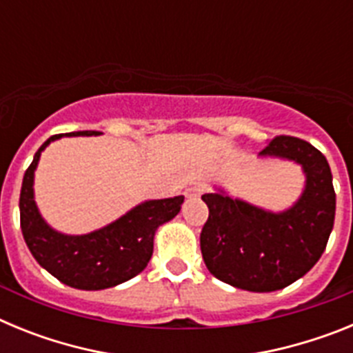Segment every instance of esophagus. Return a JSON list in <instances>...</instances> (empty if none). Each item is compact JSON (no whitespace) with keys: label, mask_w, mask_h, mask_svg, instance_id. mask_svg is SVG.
Here are the masks:
<instances>
[{"label":"esophagus","mask_w":353,"mask_h":353,"mask_svg":"<svg viewBox=\"0 0 353 353\" xmlns=\"http://www.w3.org/2000/svg\"><path fill=\"white\" fill-rule=\"evenodd\" d=\"M201 192H203V187H199V185L187 187L185 189L187 198H199V196H201Z\"/></svg>","instance_id":"34e87169"}]
</instances>
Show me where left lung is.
Returning a JSON list of instances; mask_svg holds the SVG:
<instances>
[{
  "mask_svg": "<svg viewBox=\"0 0 353 353\" xmlns=\"http://www.w3.org/2000/svg\"><path fill=\"white\" fill-rule=\"evenodd\" d=\"M301 164L305 185L285 212L230 198L223 189L201 196L208 207L199 245L219 281L248 292H276L301 279L325 251L336 214L329 162L320 150L293 136H276L260 152Z\"/></svg>",
  "mask_w": 353,
  "mask_h": 353,
  "instance_id": "1",
  "label": "left lung"
}]
</instances>
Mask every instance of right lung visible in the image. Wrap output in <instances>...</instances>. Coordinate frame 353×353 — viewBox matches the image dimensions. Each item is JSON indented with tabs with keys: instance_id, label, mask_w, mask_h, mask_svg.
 <instances>
[{
	"instance_id": "add662e5",
	"label": "right lung",
	"mask_w": 353,
	"mask_h": 353,
	"mask_svg": "<svg viewBox=\"0 0 353 353\" xmlns=\"http://www.w3.org/2000/svg\"><path fill=\"white\" fill-rule=\"evenodd\" d=\"M95 130L51 136L37 150L24 173L19 210L21 230L28 249L40 267L77 290H104L138 276L154 252V236L161 224L180 212L183 196L148 199L121 215L120 219L86 235H65L42 219L33 194V180L46 146L63 136H97Z\"/></svg>"
}]
</instances>
